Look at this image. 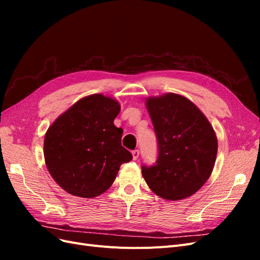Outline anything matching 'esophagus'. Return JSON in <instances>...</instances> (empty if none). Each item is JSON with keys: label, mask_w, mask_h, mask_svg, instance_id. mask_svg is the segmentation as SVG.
Masks as SVG:
<instances>
[{"label": "esophagus", "mask_w": 260, "mask_h": 260, "mask_svg": "<svg viewBox=\"0 0 260 260\" xmlns=\"http://www.w3.org/2000/svg\"><path fill=\"white\" fill-rule=\"evenodd\" d=\"M139 155H140L139 149H135V151H132V157H133V160H137V159L139 158Z\"/></svg>", "instance_id": "esophagus-1"}]
</instances>
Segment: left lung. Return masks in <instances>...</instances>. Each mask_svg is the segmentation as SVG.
Masks as SVG:
<instances>
[{
    "mask_svg": "<svg viewBox=\"0 0 260 260\" xmlns=\"http://www.w3.org/2000/svg\"><path fill=\"white\" fill-rule=\"evenodd\" d=\"M146 108L158 144L155 165L142 166L149 188L164 200L179 201L198 192L215 166L218 141L195 104L176 93L148 98Z\"/></svg>",
    "mask_w": 260,
    "mask_h": 260,
    "instance_id": "1",
    "label": "left lung"
}]
</instances>
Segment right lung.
<instances>
[{
	"instance_id": "right-lung-1",
	"label": "right lung",
	"mask_w": 260,
	"mask_h": 260,
	"mask_svg": "<svg viewBox=\"0 0 260 260\" xmlns=\"http://www.w3.org/2000/svg\"><path fill=\"white\" fill-rule=\"evenodd\" d=\"M120 104L103 94L85 96L61 114L45 133L46 168L61 188L92 199L108 190L120 166L132 159L114 124Z\"/></svg>"
}]
</instances>
